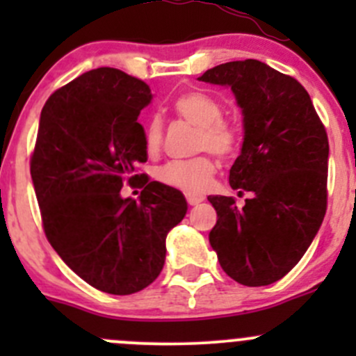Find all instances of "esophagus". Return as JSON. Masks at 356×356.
I'll list each match as a JSON object with an SVG mask.
<instances>
[{"label":"esophagus","mask_w":356,"mask_h":356,"mask_svg":"<svg viewBox=\"0 0 356 356\" xmlns=\"http://www.w3.org/2000/svg\"><path fill=\"white\" fill-rule=\"evenodd\" d=\"M186 200H188V203L191 204V207H195V204H198L203 201V196H196V195H186Z\"/></svg>","instance_id":"obj_1"}]
</instances>
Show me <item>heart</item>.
<instances>
[{
  "label": "heart",
  "mask_w": 356,
  "mask_h": 356,
  "mask_svg": "<svg viewBox=\"0 0 356 356\" xmlns=\"http://www.w3.org/2000/svg\"><path fill=\"white\" fill-rule=\"evenodd\" d=\"M177 117L198 127L196 149H208L217 156H231L238 148V132L222 120V105L204 92H186L174 102ZM163 138V124L160 117H152L145 129V145L148 153H156ZM158 179L163 184L188 193L200 195L210 186L215 175V163L210 156H195L189 160H172L158 168Z\"/></svg>",
  "instance_id": "heart-1"
}]
</instances>
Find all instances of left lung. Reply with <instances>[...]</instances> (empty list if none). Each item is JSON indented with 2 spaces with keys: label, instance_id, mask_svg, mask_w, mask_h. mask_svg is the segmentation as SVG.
<instances>
[{
  "label": "left lung",
  "instance_id": "obj_1",
  "mask_svg": "<svg viewBox=\"0 0 356 356\" xmlns=\"http://www.w3.org/2000/svg\"><path fill=\"white\" fill-rule=\"evenodd\" d=\"M198 81L231 88L241 108L245 136L229 184L251 193L243 208L232 196H208L217 211L208 239L229 277L268 286L301 260L324 220L327 134L303 86L267 63H222Z\"/></svg>",
  "mask_w": 356,
  "mask_h": 356
}]
</instances>
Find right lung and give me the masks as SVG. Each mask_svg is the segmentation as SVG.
<instances>
[{
  "label": "right lung",
  "instance_id": "1",
  "mask_svg": "<svg viewBox=\"0 0 356 356\" xmlns=\"http://www.w3.org/2000/svg\"><path fill=\"white\" fill-rule=\"evenodd\" d=\"M152 89L117 68H95L53 92L42 106L31 175L48 241L92 288L132 294L158 277L167 234L188 201L158 181L139 201L120 189L145 174V129L138 122Z\"/></svg>",
  "mask_w": 356,
  "mask_h": 356
}]
</instances>
